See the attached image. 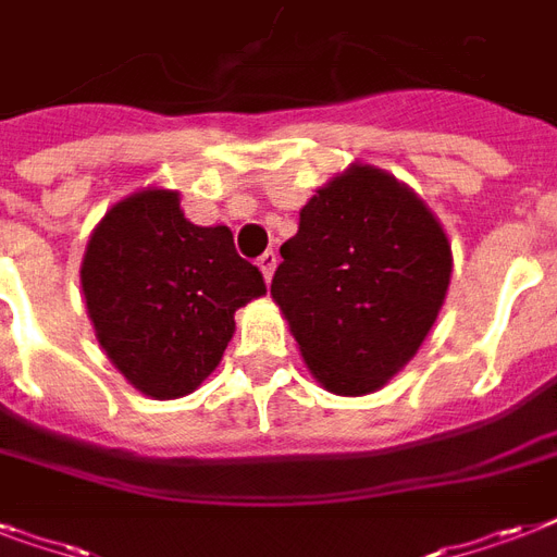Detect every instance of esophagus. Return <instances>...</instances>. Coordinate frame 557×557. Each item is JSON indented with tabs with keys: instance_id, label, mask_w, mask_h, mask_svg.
Masks as SVG:
<instances>
[{
	"instance_id": "esophagus-1",
	"label": "esophagus",
	"mask_w": 557,
	"mask_h": 557,
	"mask_svg": "<svg viewBox=\"0 0 557 557\" xmlns=\"http://www.w3.org/2000/svg\"><path fill=\"white\" fill-rule=\"evenodd\" d=\"M257 265H260V271H262V277H265V283H271V277H274V269H277V253L274 251H265L260 257V260H257Z\"/></svg>"
}]
</instances>
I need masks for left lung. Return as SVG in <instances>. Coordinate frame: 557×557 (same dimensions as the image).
I'll list each match as a JSON object with an SVG mask.
<instances>
[{
    "instance_id": "8db88e82",
    "label": "left lung",
    "mask_w": 557,
    "mask_h": 557,
    "mask_svg": "<svg viewBox=\"0 0 557 557\" xmlns=\"http://www.w3.org/2000/svg\"><path fill=\"white\" fill-rule=\"evenodd\" d=\"M271 297L306 367L335 396H367L419 352L450 286V243L396 176L349 164L300 210Z\"/></svg>"
}]
</instances>
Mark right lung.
<instances>
[{
  "label": "right lung",
  "mask_w": 557,
  "mask_h": 557,
  "mask_svg": "<svg viewBox=\"0 0 557 557\" xmlns=\"http://www.w3.org/2000/svg\"><path fill=\"white\" fill-rule=\"evenodd\" d=\"M81 288L112 367L159 401L199 387L234 338L236 309L265 295L231 227L193 225L168 187L107 210L83 253Z\"/></svg>",
  "instance_id": "right-lung-1"
}]
</instances>
